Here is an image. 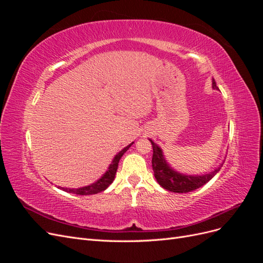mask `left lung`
Masks as SVG:
<instances>
[{
  "mask_svg": "<svg viewBox=\"0 0 263 263\" xmlns=\"http://www.w3.org/2000/svg\"><path fill=\"white\" fill-rule=\"evenodd\" d=\"M213 89L218 90L216 82L213 79L212 83ZM151 145H153L154 155H153V169L155 173V178L157 182L160 184L163 189L170 191L174 193H187L192 192V191L203 186L205 183H208L215 174H216L220 168L218 166L217 169L214 171L203 174V176H186V174H182L176 170H173L171 166L165 161L162 149L159 147L156 142L149 139Z\"/></svg>",
  "mask_w": 263,
  "mask_h": 263,
  "instance_id": "1",
  "label": "left lung"
}]
</instances>
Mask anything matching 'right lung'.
<instances>
[{
  "label": "right lung",
  "mask_w": 263,
  "mask_h": 263,
  "mask_svg": "<svg viewBox=\"0 0 263 263\" xmlns=\"http://www.w3.org/2000/svg\"><path fill=\"white\" fill-rule=\"evenodd\" d=\"M134 144H129L127 147H125L124 149H122L119 153L114 157V159L112 160V163L109 164L108 166V170L103 174L101 177V179H99L97 182L92 183L90 185H86L83 187H79V189H68V187H60L63 191H66V192L69 193H73V194H78V195H92V194H97L102 192V191H104L108 187V185L112 183L115 179V174L118 168V162L121 160V158L123 157V155L126 153L127 150L129 149V147Z\"/></svg>",
  "instance_id": "1"
}]
</instances>
